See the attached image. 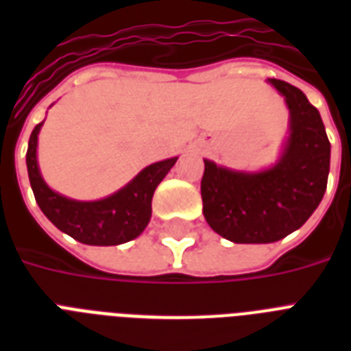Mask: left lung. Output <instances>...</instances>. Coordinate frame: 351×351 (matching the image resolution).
<instances>
[{"instance_id": "left-lung-1", "label": "left lung", "mask_w": 351, "mask_h": 351, "mask_svg": "<svg viewBox=\"0 0 351 351\" xmlns=\"http://www.w3.org/2000/svg\"><path fill=\"white\" fill-rule=\"evenodd\" d=\"M269 84L289 109V136L273 167L244 173L204 160V217L234 244H267L288 237L310 219L326 191L330 140L321 114L306 95L282 80Z\"/></svg>"}]
</instances>
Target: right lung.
<instances>
[{"label":"right lung","mask_w":351,"mask_h":351,"mask_svg":"<svg viewBox=\"0 0 351 351\" xmlns=\"http://www.w3.org/2000/svg\"><path fill=\"white\" fill-rule=\"evenodd\" d=\"M43 121L34 127L27 149V169L36 202L58 230L82 244L118 245L136 239L151 220L154 189L164 180L178 158H167L147 165L125 187L95 202H80L52 191L41 178L36 147Z\"/></svg>","instance_id":"1"}]
</instances>
